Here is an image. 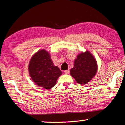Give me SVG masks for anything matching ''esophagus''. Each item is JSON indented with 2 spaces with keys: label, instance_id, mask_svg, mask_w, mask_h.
Returning a JSON list of instances; mask_svg holds the SVG:
<instances>
[{
  "label": "esophagus",
  "instance_id": "34e87169",
  "mask_svg": "<svg viewBox=\"0 0 125 125\" xmlns=\"http://www.w3.org/2000/svg\"><path fill=\"white\" fill-rule=\"evenodd\" d=\"M69 72H70V70H69V69H67L66 71H64V72L65 74H69Z\"/></svg>",
  "mask_w": 125,
  "mask_h": 125
}]
</instances>
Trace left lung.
<instances>
[{"label":"left lung","mask_w":125,"mask_h":125,"mask_svg":"<svg viewBox=\"0 0 125 125\" xmlns=\"http://www.w3.org/2000/svg\"><path fill=\"white\" fill-rule=\"evenodd\" d=\"M97 69L95 59L89 52L86 51L78 55L70 72L78 83L84 85L94 77Z\"/></svg>","instance_id":"obj_1"}]
</instances>
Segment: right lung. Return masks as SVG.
Segmentation results:
<instances>
[{
  "label": "right lung",
  "mask_w": 125,
  "mask_h": 125,
  "mask_svg": "<svg viewBox=\"0 0 125 125\" xmlns=\"http://www.w3.org/2000/svg\"><path fill=\"white\" fill-rule=\"evenodd\" d=\"M29 73L31 79L40 86L50 89L55 85L62 72L54 66L48 52L42 50L33 55L30 61Z\"/></svg>",
  "instance_id": "add662e5"
}]
</instances>
